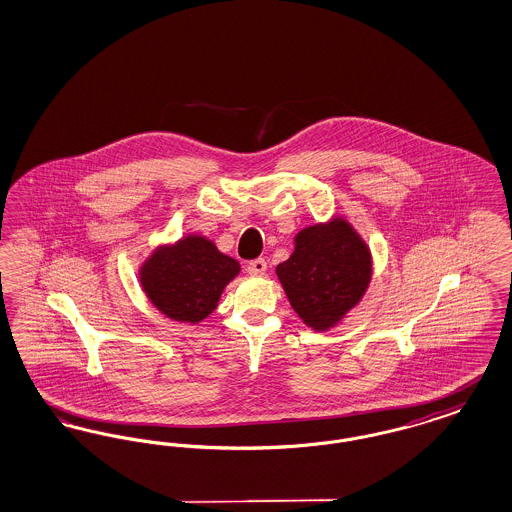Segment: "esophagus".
Segmentation results:
<instances>
[{
    "label": "esophagus",
    "mask_w": 512,
    "mask_h": 512,
    "mask_svg": "<svg viewBox=\"0 0 512 512\" xmlns=\"http://www.w3.org/2000/svg\"><path fill=\"white\" fill-rule=\"evenodd\" d=\"M247 272L255 274V276H263L267 272V261L265 259H255L247 265Z\"/></svg>",
    "instance_id": "34e87169"
}]
</instances>
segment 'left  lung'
Listing matches in <instances>:
<instances>
[{
  "instance_id": "1",
  "label": "left lung",
  "mask_w": 512,
  "mask_h": 512,
  "mask_svg": "<svg viewBox=\"0 0 512 512\" xmlns=\"http://www.w3.org/2000/svg\"><path fill=\"white\" fill-rule=\"evenodd\" d=\"M276 267L293 311L313 330H330L363 299L372 278L365 240L341 217L303 228Z\"/></svg>"
}]
</instances>
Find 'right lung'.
<instances>
[{"mask_svg": "<svg viewBox=\"0 0 512 512\" xmlns=\"http://www.w3.org/2000/svg\"><path fill=\"white\" fill-rule=\"evenodd\" d=\"M240 274V263L205 236H186L157 247L140 268L147 299L178 322H201L219 305L226 284Z\"/></svg>", "mask_w": 512, "mask_h": 512, "instance_id": "add662e5", "label": "right lung"}]
</instances>
